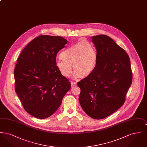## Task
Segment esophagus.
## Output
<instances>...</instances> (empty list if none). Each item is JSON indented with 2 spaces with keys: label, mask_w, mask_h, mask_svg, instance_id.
Masks as SVG:
<instances>
[{
  "label": "esophagus",
  "mask_w": 147,
  "mask_h": 147,
  "mask_svg": "<svg viewBox=\"0 0 147 147\" xmlns=\"http://www.w3.org/2000/svg\"><path fill=\"white\" fill-rule=\"evenodd\" d=\"M76 85H77V83L76 82H71V87H74Z\"/></svg>",
  "instance_id": "esophagus-1"
}]
</instances>
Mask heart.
Listing matches in <instances>:
<instances>
[{
    "mask_svg": "<svg viewBox=\"0 0 147 147\" xmlns=\"http://www.w3.org/2000/svg\"><path fill=\"white\" fill-rule=\"evenodd\" d=\"M56 67L60 73L65 77H69L73 66L75 79L86 78L94 71L98 62L96 49L90 42L80 41L64 50L59 55Z\"/></svg>",
    "mask_w": 147,
    "mask_h": 147,
    "instance_id": "heart-1",
    "label": "heart"
}]
</instances>
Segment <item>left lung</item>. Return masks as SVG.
Masks as SVG:
<instances>
[{"label":"left lung","mask_w":147,"mask_h":147,"mask_svg":"<svg viewBox=\"0 0 147 147\" xmlns=\"http://www.w3.org/2000/svg\"><path fill=\"white\" fill-rule=\"evenodd\" d=\"M98 54L96 67L90 76L77 84L83 110L92 119H104L125 103L132 82L129 56L111 37H91Z\"/></svg>","instance_id":"obj_1"}]
</instances>
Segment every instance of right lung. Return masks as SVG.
<instances>
[{
    "label": "right lung",
    "mask_w": 147,
    "mask_h": 147,
    "mask_svg": "<svg viewBox=\"0 0 147 147\" xmlns=\"http://www.w3.org/2000/svg\"><path fill=\"white\" fill-rule=\"evenodd\" d=\"M68 41L41 35L24 49L14 70L15 92L25 110L36 118L53 115L70 89L69 80L56 67V56Z\"/></svg>",
    "instance_id": "1"
}]
</instances>
